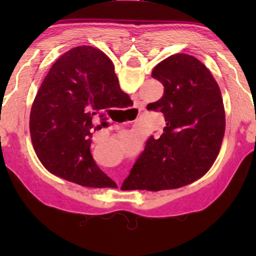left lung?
I'll list each match as a JSON object with an SVG mask.
<instances>
[{
	"label": "left lung",
	"mask_w": 256,
	"mask_h": 256,
	"mask_svg": "<svg viewBox=\"0 0 256 256\" xmlns=\"http://www.w3.org/2000/svg\"><path fill=\"white\" fill-rule=\"evenodd\" d=\"M151 76L164 94L146 110L162 112L166 125L148 138L128 178L138 190L178 188L204 175L219 154L226 126L222 92L204 64L188 54L164 60Z\"/></svg>",
	"instance_id": "8db88e82"
}]
</instances>
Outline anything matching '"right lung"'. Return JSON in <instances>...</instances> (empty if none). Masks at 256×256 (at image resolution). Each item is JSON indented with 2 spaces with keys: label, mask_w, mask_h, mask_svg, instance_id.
<instances>
[{
  "label": "right lung",
  "mask_w": 256,
  "mask_h": 256,
  "mask_svg": "<svg viewBox=\"0 0 256 256\" xmlns=\"http://www.w3.org/2000/svg\"><path fill=\"white\" fill-rule=\"evenodd\" d=\"M131 102L120 88L110 58L92 46H79L56 60L30 112V136L42 164L62 178L88 188H108L112 180L90 152L93 122L108 126L106 112Z\"/></svg>",
  "instance_id": "obj_1"
}]
</instances>
